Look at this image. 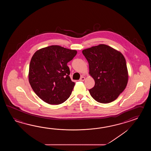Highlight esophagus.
<instances>
[{
	"mask_svg": "<svg viewBox=\"0 0 151 151\" xmlns=\"http://www.w3.org/2000/svg\"><path fill=\"white\" fill-rule=\"evenodd\" d=\"M85 80V77H83V76H81V78H80V81H83L84 80Z\"/></svg>",
	"mask_w": 151,
	"mask_h": 151,
	"instance_id": "esophagus-1",
	"label": "esophagus"
}]
</instances>
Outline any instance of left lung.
I'll return each mask as SVG.
<instances>
[{
    "label": "left lung",
    "mask_w": 151,
    "mask_h": 151,
    "mask_svg": "<svg viewBox=\"0 0 151 151\" xmlns=\"http://www.w3.org/2000/svg\"><path fill=\"white\" fill-rule=\"evenodd\" d=\"M89 64V74L95 85L90 94L99 103L112 102L125 89L128 74L125 59L120 52L105 44L83 50Z\"/></svg>",
    "instance_id": "8db88e82"
}]
</instances>
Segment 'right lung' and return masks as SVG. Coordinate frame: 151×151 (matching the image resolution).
<instances>
[{"label":"right lung","mask_w":151,"mask_h":151,"mask_svg":"<svg viewBox=\"0 0 151 151\" xmlns=\"http://www.w3.org/2000/svg\"><path fill=\"white\" fill-rule=\"evenodd\" d=\"M74 50L52 45L33 55L29 66V80L33 91L45 103L59 105L70 97L75 83L67 64L77 55Z\"/></svg>","instance_id":"obj_1"}]
</instances>
